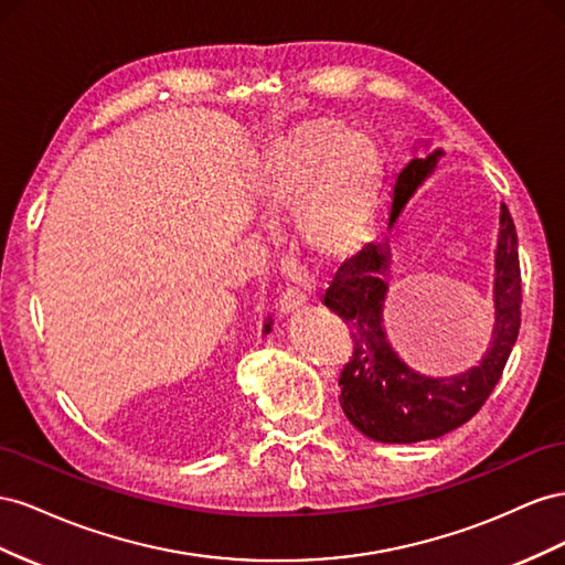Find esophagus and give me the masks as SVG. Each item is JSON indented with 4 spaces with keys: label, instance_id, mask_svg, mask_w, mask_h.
Returning <instances> with one entry per match:
<instances>
[{
    "label": "esophagus",
    "instance_id": "34e87169",
    "mask_svg": "<svg viewBox=\"0 0 565 565\" xmlns=\"http://www.w3.org/2000/svg\"><path fill=\"white\" fill-rule=\"evenodd\" d=\"M302 302H305V294L300 291V288H294V286H291V288H286V291L279 296L277 308H279L281 315H288V312L298 310Z\"/></svg>",
    "mask_w": 565,
    "mask_h": 565
}]
</instances>
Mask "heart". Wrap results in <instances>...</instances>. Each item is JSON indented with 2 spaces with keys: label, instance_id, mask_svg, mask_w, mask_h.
Returning a JSON list of instances; mask_svg holds the SVG:
<instances>
[{
  "label": "heart",
  "instance_id": "heart-1",
  "mask_svg": "<svg viewBox=\"0 0 565 565\" xmlns=\"http://www.w3.org/2000/svg\"><path fill=\"white\" fill-rule=\"evenodd\" d=\"M385 180L379 141L341 122L310 120L267 143L255 186L269 220L294 211L298 248L319 265L358 253L372 232Z\"/></svg>",
  "mask_w": 565,
  "mask_h": 565
}]
</instances>
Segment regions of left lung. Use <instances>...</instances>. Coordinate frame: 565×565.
<instances>
[{
    "label": "left lung",
    "mask_w": 565,
    "mask_h": 565,
    "mask_svg": "<svg viewBox=\"0 0 565 565\" xmlns=\"http://www.w3.org/2000/svg\"><path fill=\"white\" fill-rule=\"evenodd\" d=\"M443 149L412 158L393 186L391 227L433 170ZM391 244H369L350 257L324 294V305L341 317L352 338V354L343 366L341 407L350 424L376 443L409 445L440 438L463 426L486 405L502 379L511 348L521 329V265L519 236L502 203L494 250V329L490 348L469 372L424 376L399 360L383 329V302L388 296Z\"/></svg>",
    "instance_id": "obj_1"
}]
</instances>
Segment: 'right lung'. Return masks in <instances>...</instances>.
I'll list each match as a JSON object with an SVG mask.
<instances>
[{
  "mask_svg": "<svg viewBox=\"0 0 565 565\" xmlns=\"http://www.w3.org/2000/svg\"><path fill=\"white\" fill-rule=\"evenodd\" d=\"M271 331V319H267V324H265V333H269Z\"/></svg>",
  "mask_w": 565,
  "mask_h": 565,
  "instance_id": "1",
  "label": "right lung"
}]
</instances>
